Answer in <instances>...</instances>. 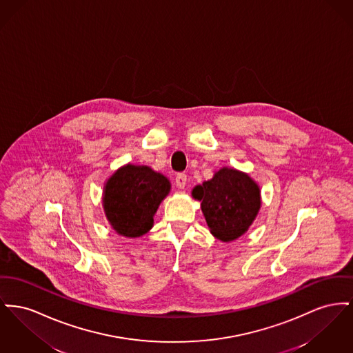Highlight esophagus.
Here are the masks:
<instances>
[{
	"label": "esophagus",
	"instance_id": "esophagus-1",
	"mask_svg": "<svg viewBox=\"0 0 353 353\" xmlns=\"http://www.w3.org/2000/svg\"><path fill=\"white\" fill-rule=\"evenodd\" d=\"M176 185L183 189L187 185V174L185 173H177L176 174Z\"/></svg>",
	"mask_w": 353,
	"mask_h": 353
}]
</instances>
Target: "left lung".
I'll return each instance as SVG.
<instances>
[{
    "mask_svg": "<svg viewBox=\"0 0 353 353\" xmlns=\"http://www.w3.org/2000/svg\"><path fill=\"white\" fill-rule=\"evenodd\" d=\"M192 196L201 201L210 233L232 241L248 230L260 209V189L248 174L223 168L213 179L197 185Z\"/></svg>",
    "mask_w": 353,
    "mask_h": 353,
    "instance_id": "1",
    "label": "left lung"
}]
</instances>
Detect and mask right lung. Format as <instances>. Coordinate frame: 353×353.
<instances>
[{
  "instance_id": "obj_1",
  "label": "right lung",
  "mask_w": 353,
  "mask_h": 353,
  "mask_svg": "<svg viewBox=\"0 0 353 353\" xmlns=\"http://www.w3.org/2000/svg\"><path fill=\"white\" fill-rule=\"evenodd\" d=\"M170 184L149 166L128 164L106 183L105 214L113 229L126 237H140L153 225V216Z\"/></svg>"
}]
</instances>
